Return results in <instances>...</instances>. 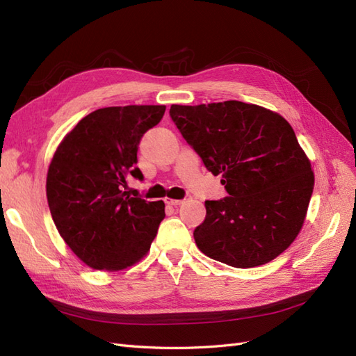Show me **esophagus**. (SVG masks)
Masks as SVG:
<instances>
[{"label":"esophagus","mask_w":356,"mask_h":356,"mask_svg":"<svg viewBox=\"0 0 356 356\" xmlns=\"http://www.w3.org/2000/svg\"><path fill=\"white\" fill-rule=\"evenodd\" d=\"M165 203L169 204V207H179V204L182 203V200H178V199H165Z\"/></svg>","instance_id":"34e87169"}]
</instances>
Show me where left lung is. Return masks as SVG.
<instances>
[{
    "label": "left lung",
    "mask_w": 356,
    "mask_h": 356,
    "mask_svg": "<svg viewBox=\"0 0 356 356\" xmlns=\"http://www.w3.org/2000/svg\"><path fill=\"white\" fill-rule=\"evenodd\" d=\"M182 138L229 196L207 200L199 250L232 267L272 261L294 242L314 193V172L293 127L254 104L172 105Z\"/></svg>",
    "instance_id": "1"
}]
</instances>
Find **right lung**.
Wrapping results in <instances>:
<instances>
[{
    "mask_svg": "<svg viewBox=\"0 0 356 356\" xmlns=\"http://www.w3.org/2000/svg\"><path fill=\"white\" fill-rule=\"evenodd\" d=\"M165 105L108 106L86 115L58 147L47 172L51 218L72 252L98 270H122L148 252L165 203L131 197L129 178L143 181L138 145Z\"/></svg>",
    "mask_w": 356,
    "mask_h": 356,
    "instance_id": "add662e5",
    "label": "right lung"
}]
</instances>
